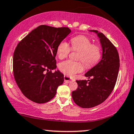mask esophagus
<instances>
[{
  "label": "esophagus",
  "mask_w": 134,
  "mask_h": 134,
  "mask_svg": "<svg viewBox=\"0 0 134 134\" xmlns=\"http://www.w3.org/2000/svg\"><path fill=\"white\" fill-rule=\"evenodd\" d=\"M64 81L67 83H70V82H72V80H71L70 78L68 77V76H66V75L64 76Z\"/></svg>",
  "instance_id": "1"
}]
</instances>
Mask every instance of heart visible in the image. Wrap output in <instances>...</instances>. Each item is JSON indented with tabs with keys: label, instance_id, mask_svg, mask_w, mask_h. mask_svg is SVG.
<instances>
[{
	"label": "heart",
	"instance_id": "b5f03b06",
	"mask_svg": "<svg viewBox=\"0 0 134 134\" xmlns=\"http://www.w3.org/2000/svg\"><path fill=\"white\" fill-rule=\"evenodd\" d=\"M71 48L73 51H79L78 60L82 61L87 68L94 66L99 61L101 57V48L96 44L92 43L87 36L79 35L72 38L70 40ZM71 48L67 42L62 41L57 47V55L60 59L68 56ZM59 69L64 75L73 76L83 70V65L81 62H75L67 60L60 62Z\"/></svg>",
	"mask_w": 134,
	"mask_h": 134
}]
</instances>
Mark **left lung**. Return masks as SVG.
Instances as JSON below:
<instances>
[{
  "label": "left lung",
  "instance_id": "left-lung-1",
  "mask_svg": "<svg viewBox=\"0 0 134 134\" xmlns=\"http://www.w3.org/2000/svg\"><path fill=\"white\" fill-rule=\"evenodd\" d=\"M98 35L103 49L102 59L97 65L85 74L88 80H77L78 87L72 96L76 104L90 108L104 102L116 85L119 69V57L114 44L97 30H90Z\"/></svg>",
  "mask_w": 134,
  "mask_h": 134
}]
</instances>
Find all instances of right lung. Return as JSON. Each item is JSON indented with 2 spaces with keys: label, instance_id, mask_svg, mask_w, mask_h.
Instances as JSON below:
<instances>
[{
  "label": "right lung",
  "instance_id": "add662e5",
  "mask_svg": "<svg viewBox=\"0 0 134 134\" xmlns=\"http://www.w3.org/2000/svg\"><path fill=\"white\" fill-rule=\"evenodd\" d=\"M71 32L68 27L40 25L22 39L13 57V72L18 88L25 97L45 103L54 97L64 82L55 57L59 44Z\"/></svg>",
  "mask_w": 134,
  "mask_h": 134
}]
</instances>
